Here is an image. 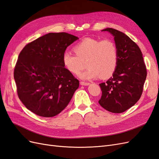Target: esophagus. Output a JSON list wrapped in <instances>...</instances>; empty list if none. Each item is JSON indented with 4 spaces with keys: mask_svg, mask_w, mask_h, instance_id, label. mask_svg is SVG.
<instances>
[{
    "mask_svg": "<svg viewBox=\"0 0 159 159\" xmlns=\"http://www.w3.org/2000/svg\"><path fill=\"white\" fill-rule=\"evenodd\" d=\"M80 84L81 85H88L90 84L89 82H85V81H80Z\"/></svg>",
    "mask_w": 159,
    "mask_h": 159,
    "instance_id": "esophagus-1",
    "label": "esophagus"
}]
</instances>
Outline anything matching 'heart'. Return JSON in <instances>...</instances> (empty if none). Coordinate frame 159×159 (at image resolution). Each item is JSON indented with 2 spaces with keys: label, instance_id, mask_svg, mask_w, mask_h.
Segmentation results:
<instances>
[{
  "label": "heart",
  "instance_id": "obj_1",
  "mask_svg": "<svg viewBox=\"0 0 159 159\" xmlns=\"http://www.w3.org/2000/svg\"><path fill=\"white\" fill-rule=\"evenodd\" d=\"M74 50L75 54L66 52L62 60L67 70L73 74H78L84 69L86 61L88 67L80 74L81 78L90 80L99 75L103 79L109 78L117 69L119 50L112 40L87 38L78 43Z\"/></svg>",
  "mask_w": 159,
  "mask_h": 159
}]
</instances>
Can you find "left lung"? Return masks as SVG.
Instances as JSON below:
<instances>
[{"instance_id": "8db88e82", "label": "left lung", "mask_w": 159, "mask_h": 159, "mask_svg": "<svg viewBox=\"0 0 159 159\" xmlns=\"http://www.w3.org/2000/svg\"><path fill=\"white\" fill-rule=\"evenodd\" d=\"M102 31L114 36L119 60L111 78L99 84L102 94L98 102L108 111L123 113L141 98L147 74L146 66L141 49L125 34L110 28Z\"/></svg>"}]
</instances>
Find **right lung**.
<instances>
[{
    "instance_id": "1",
    "label": "right lung",
    "mask_w": 159,
    "mask_h": 159,
    "mask_svg": "<svg viewBox=\"0 0 159 159\" xmlns=\"http://www.w3.org/2000/svg\"><path fill=\"white\" fill-rule=\"evenodd\" d=\"M78 38L66 32L48 33L26 44L14 70L19 99L34 113L52 117L70 103L80 82L65 68L62 57Z\"/></svg>"
}]
</instances>
